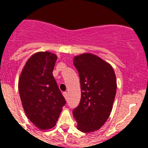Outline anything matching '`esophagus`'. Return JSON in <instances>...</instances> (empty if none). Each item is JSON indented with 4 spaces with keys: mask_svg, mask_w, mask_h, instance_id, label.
Wrapping results in <instances>:
<instances>
[{
    "mask_svg": "<svg viewBox=\"0 0 148 148\" xmlns=\"http://www.w3.org/2000/svg\"><path fill=\"white\" fill-rule=\"evenodd\" d=\"M63 95H64V97H65L66 100H67V99H68V93H67L66 92H63Z\"/></svg>",
    "mask_w": 148,
    "mask_h": 148,
    "instance_id": "1",
    "label": "esophagus"
}]
</instances>
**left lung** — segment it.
<instances>
[{"label": "left lung", "instance_id": "left-lung-1", "mask_svg": "<svg viewBox=\"0 0 148 148\" xmlns=\"http://www.w3.org/2000/svg\"><path fill=\"white\" fill-rule=\"evenodd\" d=\"M73 60L82 92L73 116L79 130L95 132L105 123L112 109L117 89L115 74L111 65L91 53L75 56Z\"/></svg>", "mask_w": 148, "mask_h": 148}]
</instances>
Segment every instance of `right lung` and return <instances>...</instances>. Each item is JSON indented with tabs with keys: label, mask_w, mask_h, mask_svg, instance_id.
Segmentation results:
<instances>
[{
	"label": "right lung",
	"mask_w": 148,
	"mask_h": 148,
	"mask_svg": "<svg viewBox=\"0 0 148 148\" xmlns=\"http://www.w3.org/2000/svg\"><path fill=\"white\" fill-rule=\"evenodd\" d=\"M57 57L50 52H38L30 57L18 81L21 100L26 116L37 127L56 125L66 100L53 78Z\"/></svg>",
	"instance_id": "obj_1"
}]
</instances>
